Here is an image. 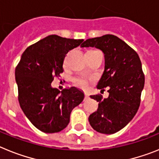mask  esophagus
Segmentation results:
<instances>
[{"label":"esophagus","mask_w":159,"mask_h":159,"mask_svg":"<svg viewBox=\"0 0 159 159\" xmlns=\"http://www.w3.org/2000/svg\"><path fill=\"white\" fill-rule=\"evenodd\" d=\"M84 95H85V99H86L89 98V95H88V93H87V92H86V93L84 94Z\"/></svg>","instance_id":"1"}]
</instances>
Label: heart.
<instances>
[{"label":"heart","instance_id":"b5f03b06","mask_svg":"<svg viewBox=\"0 0 159 159\" xmlns=\"http://www.w3.org/2000/svg\"><path fill=\"white\" fill-rule=\"evenodd\" d=\"M75 84L80 88H85L87 86V82L84 79H75Z\"/></svg>","mask_w":159,"mask_h":159}]
</instances>
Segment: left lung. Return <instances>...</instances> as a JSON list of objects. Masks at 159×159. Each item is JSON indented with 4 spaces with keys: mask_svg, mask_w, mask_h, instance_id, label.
Segmentation results:
<instances>
[{
    "mask_svg": "<svg viewBox=\"0 0 159 159\" xmlns=\"http://www.w3.org/2000/svg\"><path fill=\"white\" fill-rule=\"evenodd\" d=\"M80 47H95L103 52L104 71L97 88H110L107 99L91 95L99 102V107L90 115V125L102 134L116 133L131 121L139 107L145 83L141 60L134 49L114 35L88 39Z\"/></svg>",
    "mask_w": 159,
    "mask_h": 159,
    "instance_id": "8db88e82",
    "label": "left lung"
}]
</instances>
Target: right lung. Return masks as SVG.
I'll return each instance as SVG.
<instances>
[{"label":"right lung","mask_w":159,"mask_h":159,"mask_svg":"<svg viewBox=\"0 0 159 159\" xmlns=\"http://www.w3.org/2000/svg\"><path fill=\"white\" fill-rule=\"evenodd\" d=\"M84 40L50 35L26 48L15 71L18 99L29 121L44 133H57L67 127L71 111L84 94L71 87L60 92L52 87L54 76L64 71V60Z\"/></svg>","instance_id":"obj_1"}]
</instances>
